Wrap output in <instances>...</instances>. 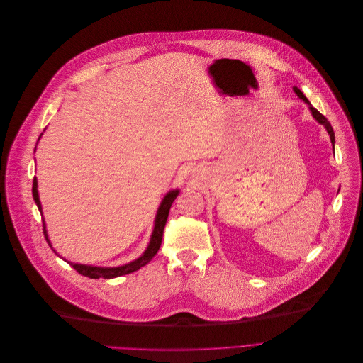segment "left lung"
<instances>
[{"label": "left lung", "mask_w": 363, "mask_h": 363, "mask_svg": "<svg viewBox=\"0 0 363 363\" xmlns=\"http://www.w3.org/2000/svg\"><path fill=\"white\" fill-rule=\"evenodd\" d=\"M294 90H295V93L305 101V103H308V106H309V110L312 111V116H313V118L318 121V123H320L325 128H326V131H328V134L330 135V141H332V144H335V133H333V128H332V125H330V123L328 121V118L323 116V114H320L311 103H309V100L303 96V93L298 89V87H294Z\"/></svg>", "instance_id": "1"}]
</instances>
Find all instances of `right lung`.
Wrapping results in <instances>:
<instances>
[{
  "instance_id": "1",
  "label": "right lung",
  "mask_w": 363,
  "mask_h": 363,
  "mask_svg": "<svg viewBox=\"0 0 363 363\" xmlns=\"http://www.w3.org/2000/svg\"><path fill=\"white\" fill-rule=\"evenodd\" d=\"M179 196V189L177 190H172L169 191L164 199L162 200L160 206H159V210H157V214H156V220H155V229H153V233H152V238H150V243L147 246V249L144 250V253L127 263V264H123V266H117V267H99V266H89V264H79V263H71L68 262L69 266L74 267L80 274L83 276H87L90 279H113V277H118V276H123V274H128V273H133L138 269H141L143 266H146L155 256L156 253L159 252L160 246H162V240H163V230H164V226H166V222H167V217H169V211H170V207L174 201V199ZM33 197H34V201L40 210V213L43 214V210H41V201H40V197H38V190H37V177H34L33 180ZM43 232H44V236H45V240L48 243V246L51 247V243H50V239H48V235H47V229H45V223H44V219H43ZM52 249V247H51ZM54 250V249H52ZM54 253H57L54 250Z\"/></svg>"
}]
</instances>
